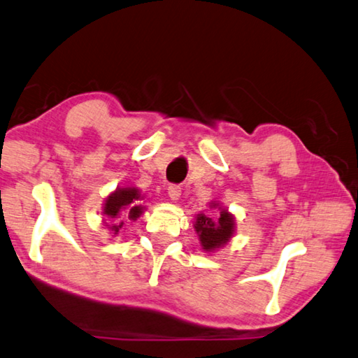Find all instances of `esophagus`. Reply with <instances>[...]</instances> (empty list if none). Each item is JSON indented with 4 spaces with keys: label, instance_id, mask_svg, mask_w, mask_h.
Masks as SVG:
<instances>
[{
    "label": "esophagus",
    "instance_id": "1",
    "mask_svg": "<svg viewBox=\"0 0 358 358\" xmlns=\"http://www.w3.org/2000/svg\"><path fill=\"white\" fill-rule=\"evenodd\" d=\"M180 187L179 185H169L168 187V196H169V199H173V201H178V199L180 198Z\"/></svg>",
    "mask_w": 358,
    "mask_h": 358
}]
</instances>
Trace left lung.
Here are the masks:
<instances>
[{"mask_svg":"<svg viewBox=\"0 0 358 358\" xmlns=\"http://www.w3.org/2000/svg\"><path fill=\"white\" fill-rule=\"evenodd\" d=\"M210 208L220 210L218 217H208L204 214H198L196 222L193 227H195V231L199 237L201 248L208 253H214L215 250L227 245L231 241V237L234 236L236 220L234 215L229 214L228 209L222 208L220 203L212 201Z\"/></svg>","mask_w":358,"mask_h":358,"instance_id":"left-lung-1","label":"left lung"}]
</instances>
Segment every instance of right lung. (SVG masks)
<instances>
[{"mask_svg": "<svg viewBox=\"0 0 358 358\" xmlns=\"http://www.w3.org/2000/svg\"><path fill=\"white\" fill-rule=\"evenodd\" d=\"M143 198L144 196L136 187H117L105 198L102 214L111 224L103 222L113 231V234H119L125 223L135 222L144 214L146 208L141 206Z\"/></svg>", "mask_w": 358, "mask_h": 358, "instance_id": "add662e5", "label": "right lung"}]
</instances>
